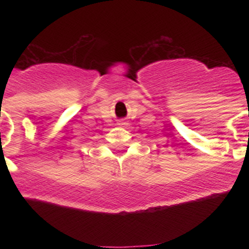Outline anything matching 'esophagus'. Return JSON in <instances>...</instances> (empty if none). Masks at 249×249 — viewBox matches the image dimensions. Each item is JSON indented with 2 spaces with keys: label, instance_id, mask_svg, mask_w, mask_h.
I'll use <instances>...</instances> for the list:
<instances>
[{
  "label": "esophagus",
  "instance_id": "1",
  "mask_svg": "<svg viewBox=\"0 0 249 249\" xmlns=\"http://www.w3.org/2000/svg\"><path fill=\"white\" fill-rule=\"evenodd\" d=\"M128 124V123L125 121V119H119L118 122H117V125H119V126H126V125Z\"/></svg>",
  "mask_w": 249,
  "mask_h": 249
}]
</instances>
